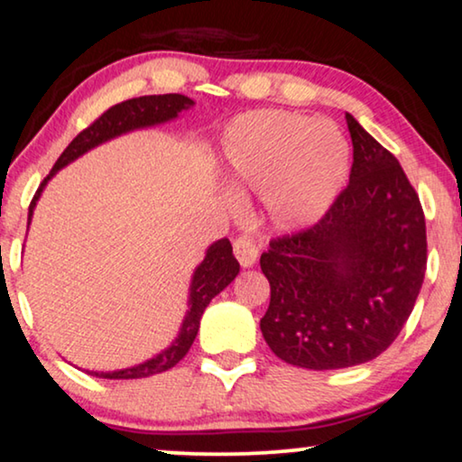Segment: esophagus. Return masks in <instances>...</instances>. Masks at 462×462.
Returning a JSON list of instances; mask_svg holds the SVG:
<instances>
[{"label": "esophagus", "mask_w": 462, "mask_h": 462, "mask_svg": "<svg viewBox=\"0 0 462 462\" xmlns=\"http://www.w3.org/2000/svg\"><path fill=\"white\" fill-rule=\"evenodd\" d=\"M233 252H236L239 264L248 269L258 258V242L248 236H242L236 239V244H233Z\"/></svg>", "instance_id": "1"}]
</instances>
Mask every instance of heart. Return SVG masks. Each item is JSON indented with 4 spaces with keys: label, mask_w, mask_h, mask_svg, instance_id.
<instances>
[{
    "label": "heart",
    "mask_w": 462,
    "mask_h": 462,
    "mask_svg": "<svg viewBox=\"0 0 462 462\" xmlns=\"http://www.w3.org/2000/svg\"><path fill=\"white\" fill-rule=\"evenodd\" d=\"M349 141L330 119L256 111L225 132L223 160L239 187L264 193L280 226L311 225L338 198L349 174Z\"/></svg>",
    "instance_id": "heart-1"
}]
</instances>
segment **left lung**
Here are the masks:
<instances>
[{
    "instance_id": "1",
    "label": "left lung",
    "mask_w": 462,
    "mask_h": 462,
    "mask_svg": "<svg viewBox=\"0 0 462 462\" xmlns=\"http://www.w3.org/2000/svg\"><path fill=\"white\" fill-rule=\"evenodd\" d=\"M345 119L349 185L319 223L273 239L261 256L271 286L263 337L277 357L307 370L381 356L412 313L427 269L419 195L400 162L351 113Z\"/></svg>"
}]
</instances>
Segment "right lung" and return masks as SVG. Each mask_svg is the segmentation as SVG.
<instances>
[{
  "mask_svg": "<svg viewBox=\"0 0 462 462\" xmlns=\"http://www.w3.org/2000/svg\"><path fill=\"white\" fill-rule=\"evenodd\" d=\"M195 105L193 98L182 97V94H157V97H141V98H130L124 100L116 106H111L109 111H105L97 122H94L90 128L79 132L78 136L69 143V147L62 151V155L56 160L52 172H50L43 182L37 189L33 201L29 206V223L33 218L35 206L40 201L43 189L50 180L54 179L56 172L62 170L69 163L79 160L81 155H86L88 151L97 149L98 144L109 143L113 138L128 134V132L134 130H144L153 128V125L172 122L180 116L182 111L191 109ZM239 273V263L237 258L233 256L231 242L226 237L217 239V242L208 245L204 261H201L193 271L191 283H189V300H187V313L182 318L180 330L176 334V338L170 343L166 349H162L157 356L144 359V362L130 365V368L122 370H111V372H90L86 370L88 374L98 376V378H113V381H119V378H144L160 374V372H166L174 368L176 364L180 362L182 357L187 356V351L191 349L195 337H198L201 315H204L206 307L210 305L214 296L223 292V290L229 286V283L236 280Z\"/></svg>",
  "mask_w": 462,
  "mask_h": 462,
  "instance_id": "obj_1",
  "label": "right lung"
}]
</instances>
